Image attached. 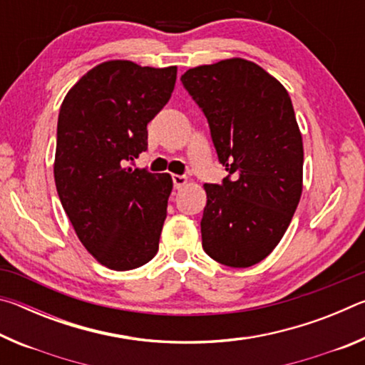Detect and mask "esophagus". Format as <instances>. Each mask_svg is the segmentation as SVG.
Segmentation results:
<instances>
[{"label":"esophagus","mask_w":365,"mask_h":365,"mask_svg":"<svg viewBox=\"0 0 365 365\" xmlns=\"http://www.w3.org/2000/svg\"><path fill=\"white\" fill-rule=\"evenodd\" d=\"M172 182H174V188L175 190H180L182 187H185V185L188 183V180H187V177H183V175H172Z\"/></svg>","instance_id":"1"}]
</instances>
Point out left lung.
I'll list each match as a JSON object with an SVG mask.
<instances>
[{
  "label": "left lung",
  "instance_id": "8db88e82",
  "mask_svg": "<svg viewBox=\"0 0 365 365\" xmlns=\"http://www.w3.org/2000/svg\"><path fill=\"white\" fill-rule=\"evenodd\" d=\"M182 83L202 109L230 175L205 183L202 250L228 267H251L285 235L302 193V137L288 91L242 58L197 66Z\"/></svg>",
  "mask_w": 365,
  "mask_h": 365
}]
</instances>
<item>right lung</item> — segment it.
<instances>
[{
    "label": "right lung",
    "mask_w": 365,
    "mask_h": 365,
    "mask_svg": "<svg viewBox=\"0 0 365 365\" xmlns=\"http://www.w3.org/2000/svg\"><path fill=\"white\" fill-rule=\"evenodd\" d=\"M175 80V66L106 61L61 104L56 190L78 240L108 269H137L158 252L172 177L130 164L146 151V125L170 100Z\"/></svg>",
    "instance_id": "right-lung-1"
}]
</instances>
